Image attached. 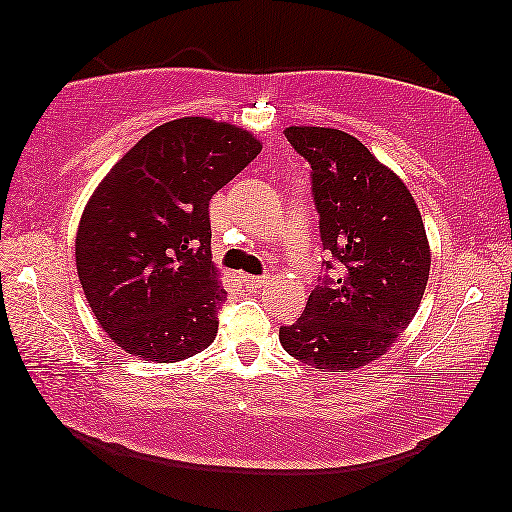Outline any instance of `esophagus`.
<instances>
[{
	"instance_id": "34e87169",
	"label": "esophagus",
	"mask_w": 512,
	"mask_h": 512,
	"mask_svg": "<svg viewBox=\"0 0 512 512\" xmlns=\"http://www.w3.org/2000/svg\"><path fill=\"white\" fill-rule=\"evenodd\" d=\"M272 282L270 277H244L242 279V284L247 286L249 291H258V289H263V286H268Z\"/></svg>"
}]
</instances>
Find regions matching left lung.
I'll return each instance as SVG.
<instances>
[{"label": "left lung", "instance_id": "1", "mask_svg": "<svg viewBox=\"0 0 512 512\" xmlns=\"http://www.w3.org/2000/svg\"><path fill=\"white\" fill-rule=\"evenodd\" d=\"M284 135L312 167L321 244L333 261L279 340L307 366L345 373L387 352L417 314L431 268L422 214L356 137L296 125Z\"/></svg>", "mask_w": 512, "mask_h": 512}]
</instances>
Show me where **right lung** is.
I'll return each instance as SVG.
<instances>
[{
  "label": "right lung",
  "instance_id": "obj_1",
  "mask_svg": "<svg viewBox=\"0 0 512 512\" xmlns=\"http://www.w3.org/2000/svg\"><path fill=\"white\" fill-rule=\"evenodd\" d=\"M261 153L247 130L191 116L139 139L97 186L76 235V270L104 333L172 363L219 331L226 289L212 263L209 200Z\"/></svg>",
  "mask_w": 512,
  "mask_h": 512
}]
</instances>
